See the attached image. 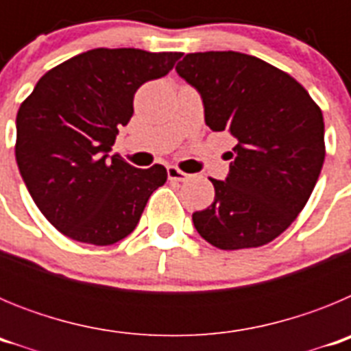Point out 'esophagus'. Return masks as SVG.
<instances>
[{"label": "esophagus", "mask_w": 351, "mask_h": 351, "mask_svg": "<svg viewBox=\"0 0 351 351\" xmlns=\"http://www.w3.org/2000/svg\"><path fill=\"white\" fill-rule=\"evenodd\" d=\"M167 173H169V181H188L190 179V176L186 172H182V170H179L178 167H169L167 169Z\"/></svg>", "instance_id": "obj_1"}]
</instances>
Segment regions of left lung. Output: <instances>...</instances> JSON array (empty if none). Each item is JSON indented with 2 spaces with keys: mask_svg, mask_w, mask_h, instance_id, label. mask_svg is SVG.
Here are the masks:
<instances>
[{
  "mask_svg": "<svg viewBox=\"0 0 351 351\" xmlns=\"http://www.w3.org/2000/svg\"><path fill=\"white\" fill-rule=\"evenodd\" d=\"M179 75L202 95L206 123L237 141L226 181L193 225L219 250L271 243L299 216L325 160L324 116L287 71L234 51L186 54Z\"/></svg>",
  "mask_w": 351,
  "mask_h": 351,
  "instance_id": "1",
  "label": "left lung"
}]
</instances>
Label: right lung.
<instances>
[{
  "label": "right lung",
  "instance_id": "obj_1",
  "mask_svg": "<svg viewBox=\"0 0 351 351\" xmlns=\"http://www.w3.org/2000/svg\"><path fill=\"white\" fill-rule=\"evenodd\" d=\"M181 52L93 49L49 70L17 112L15 158L42 214L66 237L108 246L132 234L167 169L110 156L142 84Z\"/></svg>",
  "mask_w": 351,
  "mask_h": 351
}]
</instances>
